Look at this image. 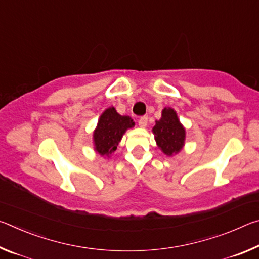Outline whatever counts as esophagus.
<instances>
[{"label":"esophagus","mask_w":259,"mask_h":259,"mask_svg":"<svg viewBox=\"0 0 259 259\" xmlns=\"http://www.w3.org/2000/svg\"><path fill=\"white\" fill-rule=\"evenodd\" d=\"M147 121H148L147 116H142L138 120V125L140 126V128H145V126L147 125Z\"/></svg>","instance_id":"esophagus-1"}]
</instances>
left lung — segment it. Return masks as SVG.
<instances>
[{
	"instance_id": "8db88e82",
	"label": "left lung",
	"mask_w": 259,
	"mask_h": 259,
	"mask_svg": "<svg viewBox=\"0 0 259 259\" xmlns=\"http://www.w3.org/2000/svg\"><path fill=\"white\" fill-rule=\"evenodd\" d=\"M152 131L156 145L165 155L172 156L182 151L186 133L175 109L165 107L162 111L161 119L155 121Z\"/></svg>"
}]
</instances>
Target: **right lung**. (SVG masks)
I'll return each mask as SVG.
<instances>
[{"label": "right lung", "instance_id": "obj_1", "mask_svg": "<svg viewBox=\"0 0 259 259\" xmlns=\"http://www.w3.org/2000/svg\"><path fill=\"white\" fill-rule=\"evenodd\" d=\"M134 125L130 116L120 115L114 107L105 109L94 131L95 151L102 156H109L115 152L125 131Z\"/></svg>", "mask_w": 259, "mask_h": 259}]
</instances>
